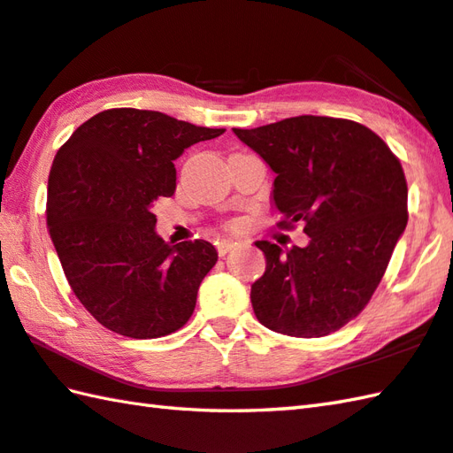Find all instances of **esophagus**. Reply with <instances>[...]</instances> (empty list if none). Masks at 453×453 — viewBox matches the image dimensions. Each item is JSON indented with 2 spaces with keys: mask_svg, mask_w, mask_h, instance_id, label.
<instances>
[{
  "mask_svg": "<svg viewBox=\"0 0 453 453\" xmlns=\"http://www.w3.org/2000/svg\"><path fill=\"white\" fill-rule=\"evenodd\" d=\"M216 247H218V253H219L221 257H224V255H227L229 251L234 250L235 243H234V242H229V239H224V242H218V243H216Z\"/></svg>",
  "mask_w": 453,
  "mask_h": 453,
  "instance_id": "34e87169",
  "label": "esophagus"
}]
</instances>
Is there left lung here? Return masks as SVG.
<instances>
[{"label": "left lung", "mask_w": 453, "mask_h": 453, "mask_svg": "<svg viewBox=\"0 0 453 453\" xmlns=\"http://www.w3.org/2000/svg\"><path fill=\"white\" fill-rule=\"evenodd\" d=\"M234 133L277 174L279 227L304 221L310 237L290 250L255 242L267 259L251 285L257 320L295 338L338 332L367 306L406 227L401 161L351 119L298 115Z\"/></svg>", "instance_id": "obj_1"}]
</instances>
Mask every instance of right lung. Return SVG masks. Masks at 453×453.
Wrapping results in <instances>:
<instances>
[{
  "instance_id": "add662e5",
  "label": "right lung",
  "mask_w": 453,
  "mask_h": 453,
  "mask_svg": "<svg viewBox=\"0 0 453 453\" xmlns=\"http://www.w3.org/2000/svg\"><path fill=\"white\" fill-rule=\"evenodd\" d=\"M161 111L115 108L84 121L52 161L47 226L70 288L108 330L135 340L188 322L216 247L166 243L153 203L176 188L184 149L219 137Z\"/></svg>"
}]
</instances>
